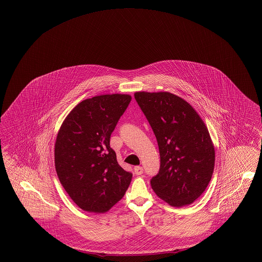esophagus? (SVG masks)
<instances>
[{
    "label": "esophagus",
    "instance_id": "esophagus-1",
    "mask_svg": "<svg viewBox=\"0 0 262 262\" xmlns=\"http://www.w3.org/2000/svg\"><path fill=\"white\" fill-rule=\"evenodd\" d=\"M143 167L141 166H135V174H143Z\"/></svg>",
    "mask_w": 262,
    "mask_h": 262
}]
</instances>
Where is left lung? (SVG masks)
I'll list each match as a JSON object with an SVG mask.
<instances>
[{
	"instance_id": "8db88e82",
	"label": "left lung",
	"mask_w": 262,
	"mask_h": 262,
	"mask_svg": "<svg viewBox=\"0 0 262 262\" xmlns=\"http://www.w3.org/2000/svg\"><path fill=\"white\" fill-rule=\"evenodd\" d=\"M135 101L159 145L160 167L151 188L170 206H187L206 190L214 169L209 133L189 103L169 92H136Z\"/></svg>"
}]
</instances>
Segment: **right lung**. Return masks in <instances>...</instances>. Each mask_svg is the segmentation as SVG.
Instances as JSON below:
<instances>
[{
    "label": "right lung",
    "mask_w": 262,
    "mask_h": 262,
    "mask_svg": "<svg viewBox=\"0 0 262 262\" xmlns=\"http://www.w3.org/2000/svg\"><path fill=\"white\" fill-rule=\"evenodd\" d=\"M132 101L129 95L96 96L68 114L56 137V174L81 209L103 213L124 197L133 174L120 166L111 135Z\"/></svg>",
    "instance_id": "1"
}]
</instances>
